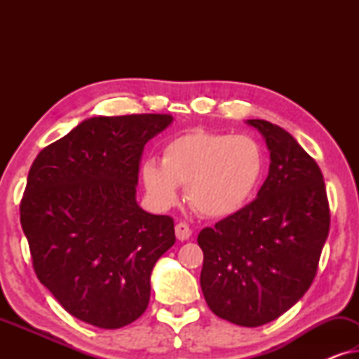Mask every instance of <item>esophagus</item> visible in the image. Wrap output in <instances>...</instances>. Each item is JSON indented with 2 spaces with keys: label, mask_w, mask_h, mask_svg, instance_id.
I'll return each mask as SVG.
<instances>
[{
  "label": "esophagus",
  "mask_w": 359,
  "mask_h": 359,
  "mask_svg": "<svg viewBox=\"0 0 359 359\" xmlns=\"http://www.w3.org/2000/svg\"><path fill=\"white\" fill-rule=\"evenodd\" d=\"M175 233H176V238L181 240V242H184V240H189L191 235H193V230L189 229L188 224L180 222V224H176Z\"/></svg>",
  "instance_id": "esophagus-1"
}]
</instances>
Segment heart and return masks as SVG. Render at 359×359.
<instances>
[{
  "label": "heart",
  "mask_w": 359,
  "mask_h": 359,
  "mask_svg": "<svg viewBox=\"0 0 359 359\" xmlns=\"http://www.w3.org/2000/svg\"><path fill=\"white\" fill-rule=\"evenodd\" d=\"M266 156L253 137L194 130L165 145L161 163L145 161L142 180L155 204L173 205L180 186L196 212L225 219L250 203L262 184Z\"/></svg>",
  "instance_id": "b5f03b06"
}]
</instances>
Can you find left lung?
Segmentation results:
<instances>
[{
  "label": "left lung",
  "mask_w": 359,
  "mask_h": 359,
  "mask_svg": "<svg viewBox=\"0 0 359 359\" xmlns=\"http://www.w3.org/2000/svg\"><path fill=\"white\" fill-rule=\"evenodd\" d=\"M269 150L257 199L198 235L201 289L215 316L259 327L289 311L311 287L330 229L322 171L294 137L248 119Z\"/></svg>",
  "instance_id": "left-lung-1"
}]
</instances>
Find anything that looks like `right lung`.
Wrapping results in <instances>:
<instances>
[{
	"instance_id": "add662e5",
	"label": "right lung",
	"mask_w": 359,
	"mask_h": 359,
	"mask_svg": "<svg viewBox=\"0 0 359 359\" xmlns=\"http://www.w3.org/2000/svg\"><path fill=\"white\" fill-rule=\"evenodd\" d=\"M170 114L90 117L29 170L21 225L39 281L73 317L100 328L137 320L155 263L175 243L170 215L137 204L144 147Z\"/></svg>"
}]
</instances>
